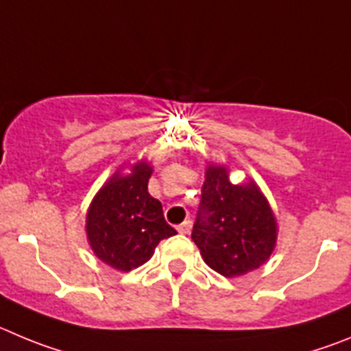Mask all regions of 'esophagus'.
<instances>
[{"label": "esophagus", "instance_id": "esophagus-1", "mask_svg": "<svg viewBox=\"0 0 351 351\" xmlns=\"http://www.w3.org/2000/svg\"><path fill=\"white\" fill-rule=\"evenodd\" d=\"M176 229H178L180 234H189V232H191V229H192V220H185V222L180 223Z\"/></svg>", "mask_w": 351, "mask_h": 351}]
</instances>
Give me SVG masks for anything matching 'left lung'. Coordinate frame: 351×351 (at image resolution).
<instances>
[{"mask_svg":"<svg viewBox=\"0 0 351 351\" xmlns=\"http://www.w3.org/2000/svg\"><path fill=\"white\" fill-rule=\"evenodd\" d=\"M192 239L211 269L222 276H241L269 258L276 222L257 185H232L226 169L210 166Z\"/></svg>","mask_w":351,"mask_h":351,"instance_id":"8db88e82","label":"left lung"}]
</instances>
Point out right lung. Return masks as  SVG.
I'll return each mask as SVG.
<instances>
[{"label":"right lung","instance_id":"add662e5","mask_svg":"<svg viewBox=\"0 0 351 351\" xmlns=\"http://www.w3.org/2000/svg\"><path fill=\"white\" fill-rule=\"evenodd\" d=\"M152 168L140 162L131 176L115 175L94 197L87 236L94 254L119 271H131L154 255L160 239L175 236L160 201L148 194Z\"/></svg>","mask_w":351,"mask_h":351}]
</instances>
